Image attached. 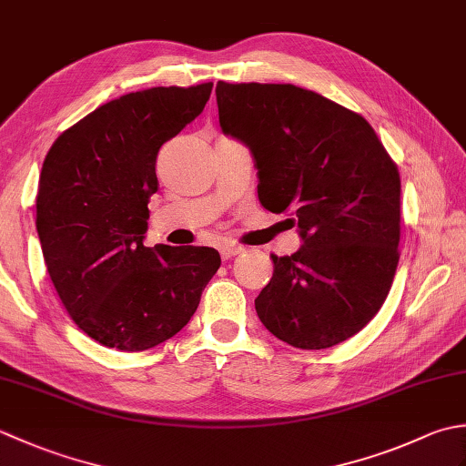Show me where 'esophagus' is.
<instances>
[{
	"label": "esophagus",
	"instance_id": "34e87169",
	"mask_svg": "<svg viewBox=\"0 0 466 466\" xmlns=\"http://www.w3.org/2000/svg\"><path fill=\"white\" fill-rule=\"evenodd\" d=\"M238 254H242V248H238V246H222L220 248L222 260H232L234 256H238Z\"/></svg>",
	"mask_w": 466,
	"mask_h": 466
}]
</instances>
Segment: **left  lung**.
<instances>
[{"label": "left lung", "instance_id": "8db88e82", "mask_svg": "<svg viewBox=\"0 0 466 466\" xmlns=\"http://www.w3.org/2000/svg\"><path fill=\"white\" fill-rule=\"evenodd\" d=\"M220 127L244 142L260 204L299 222L254 300L276 339L302 350L350 339L380 310L399 266L400 176L360 114L292 84H216Z\"/></svg>", "mask_w": 466, "mask_h": 466}]
</instances>
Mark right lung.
<instances>
[{
    "mask_svg": "<svg viewBox=\"0 0 466 466\" xmlns=\"http://www.w3.org/2000/svg\"><path fill=\"white\" fill-rule=\"evenodd\" d=\"M212 86L126 94L67 127L44 160L35 226L49 279L77 329L107 349L172 339L220 268L206 246H144L157 152L202 114Z\"/></svg>",
    "mask_w": 466,
    "mask_h": 466,
    "instance_id": "right-lung-1",
    "label": "right lung"
}]
</instances>
